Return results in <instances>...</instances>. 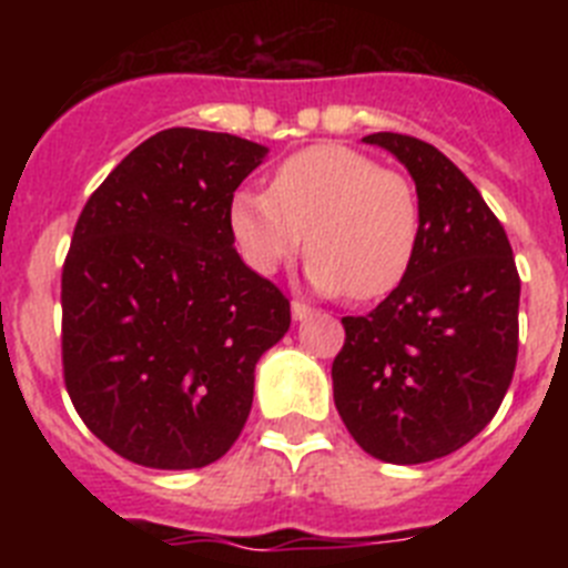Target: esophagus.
Segmentation results:
<instances>
[{"instance_id": "1", "label": "esophagus", "mask_w": 568, "mask_h": 568, "mask_svg": "<svg viewBox=\"0 0 568 568\" xmlns=\"http://www.w3.org/2000/svg\"><path fill=\"white\" fill-rule=\"evenodd\" d=\"M290 310H293V318L295 321H304V318H307V315L315 313V310L310 307V304H304V301H293V307H290Z\"/></svg>"}]
</instances>
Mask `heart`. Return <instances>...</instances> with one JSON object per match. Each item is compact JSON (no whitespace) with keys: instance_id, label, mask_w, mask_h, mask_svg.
<instances>
[{"instance_id":"heart-1","label":"heart","mask_w":568,"mask_h":568,"mask_svg":"<svg viewBox=\"0 0 568 568\" xmlns=\"http://www.w3.org/2000/svg\"><path fill=\"white\" fill-rule=\"evenodd\" d=\"M230 233L255 273H275L304 247L321 293L375 301L393 293L415 261L420 210L415 187L373 155L315 144L273 170L270 190L230 199Z\"/></svg>"}]
</instances>
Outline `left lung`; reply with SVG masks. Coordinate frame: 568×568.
<instances>
[{"label":"left lung","mask_w":568,"mask_h":568,"mask_svg":"<svg viewBox=\"0 0 568 568\" xmlns=\"http://www.w3.org/2000/svg\"><path fill=\"white\" fill-rule=\"evenodd\" d=\"M409 170L420 235L406 278L346 315L333 395L355 444L386 464L444 458L495 418L518 361L520 275L498 215L438 148L373 133Z\"/></svg>","instance_id":"left-lung-1"}]
</instances>
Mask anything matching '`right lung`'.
Returning a JSON list of instances; mask_svg holds the SVG:
<instances>
[{
	"label": "right lung",
	"instance_id": "1",
	"mask_svg": "<svg viewBox=\"0 0 568 568\" xmlns=\"http://www.w3.org/2000/svg\"><path fill=\"white\" fill-rule=\"evenodd\" d=\"M267 148L170 128L115 164L79 215L62 267V375L115 455L199 469L239 440L255 364L290 301L241 261L230 199Z\"/></svg>",
	"mask_w": 568,
	"mask_h": 568
}]
</instances>
